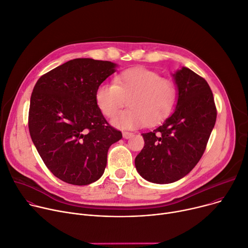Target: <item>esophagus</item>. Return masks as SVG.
Wrapping results in <instances>:
<instances>
[{"label":"esophagus","instance_id":"esophagus-1","mask_svg":"<svg viewBox=\"0 0 248 248\" xmlns=\"http://www.w3.org/2000/svg\"><path fill=\"white\" fill-rule=\"evenodd\" d=\"M134 136V134L133 133H129V131H124L123 133V137H124V139H130L131 137Z\"/></svg>","mask_w":248,"mask_h":248}]
</instances>
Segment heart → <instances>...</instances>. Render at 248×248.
<instances>
[{
	"instance_id": "1",
	"label": "heart",
	"mask_w": 248,
	"mask_h": 248,
	"mask_svg": "<svg viewBox=\"0 0 248 248\" xmlns=\"http://www.w3.org/2000/svg\"><path fill=\"white\" fill-rule=\"evenodd\" d=\"M95 103L108 118L114 117L126 104L129 108L112 120V124L123 129H134L146 124H156L172 112L177 89L174 82L145 68L124 71L114 82H102L95 91Z\"/></svg>"
}]
</instances>
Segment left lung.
I'll list each match as a JSON object with an SVG mask.
<instances>
[{
	"label": "left lung",
	"instance_id": "8db88e82",
	"mask_svg": "<svg viewBox=\"0 0 248 248\" xmlns=\"http://www.w3.org/2000/svg\"><path fill=\"white\" fill-rule=\"evenodd\" d=\"M178 100L174 112L150 133L135 163L155 184H170L186 175L202 158L216 124L217 110L207 81L187 68L174 75Z\"/></svg>",
	"mask_w": 248,
	"mask_h": 248
}]
</instances>
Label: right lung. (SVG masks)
Returning <instances> with one entry per match:
<instances>
[{
    "label": "right lung",
    "mask_w": 248,
    "mask_h": 248,
    "mask_svg": "<svg viewBox=\"0 0 248 248\" xmlns=\"http://www.w3.org/2000/svg\"><path fill=\"white\" fill-rule=\"evenodd\" d=\"M115 63L75 59L43 75L32 90L29 130L46 167L64 183L87 186L107 167L109 146L123 138L95 103L98 85Z\"/></svg>",
    "instance_id": "right-lung-1"
}]
</instances>
